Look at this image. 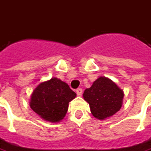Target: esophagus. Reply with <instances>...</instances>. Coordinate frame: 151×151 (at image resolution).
<instances>
[{
    "label": "esophagus",
    "mask_w": 151,
    "mask_h": 151,
    "mask_svg": "<svg viewBox=\"0 0 151 151\" xmlns=\"http://www.w3.org/2000/svg\"><path fill=\"white\" fill-rule=\"evenodd\" d=\"M76 93H77V95H82V88H78L76 90Z\"/></svg>",
    "instance_id": "esophagus-1"
}]
</instances>
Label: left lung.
<instances>
[{
    "instance_id": "obj_1",
    "label": "left lung",
    "mask_w": 151,
    "mask_h": 151,
    "mask_svg": "<svg viewBox=\"0 0 151 151\" xmlns=\"http://www.w3.org/2000/svg\"><path fill=\"white\" fill-rule=\"evenodd\" d=\"M83 98L90 105L92 115L99 120H105L120 111L124 92L111 79L100 77L86 89Z\"/></svg>"
}]
</instances>
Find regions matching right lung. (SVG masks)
<instances>
[{"label":"right lung","mask_w":151,"mask_h":151,"mask_svg":"<svg viewBox=\"0 0 151 151\" xmlns=\"http://www.w3.org/2000/svg\"><path fill=\"white\" fill-rule=\"evenodd\" d=\"M76 95L67 83L52 78L41 82L35 89L31 95L30 107L43 120L56 123L65 116L69 103Z\"/></svg>","instance_id":"1"}]
</instances>
